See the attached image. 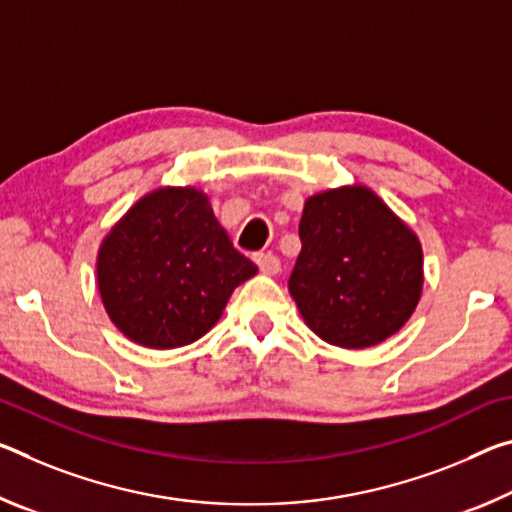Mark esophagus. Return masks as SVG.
Listing matches in <instances>:
<instances>
[{
  "label": "esophagus",
  "instance_id": "34e87169",
  "mask_svg": "<svg viewBox=\"0 0 512 512\" xmlns=\"http://www.w3.org/2000/svg\"><path fill=\"white\" fill-rule=\"evenodd\" d=\"M255 264L259 266V271L266 273V275H275L280 271V259L271 255V253H257Z\"/></svg>",
  "mask_w": 512,
  "mask_h": 512
}]
</instances>
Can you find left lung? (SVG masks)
Returning <instances> with one entry per match:
<instances>
[{
    "instance_id": "8db88e82",
    "label": "left lung",
    "mask_w": 512,
    "mask_h": 512,
    "mask_svg": "<svg viewBox=\"0 0 512 512\" xmlns=\"http://www.w3.org/2000/svg\"><path fill=\"white\" fill-rule=\"evenodd\" d=\"M289 294L323 342L367 348L399 332L421 298L417 234L367 186L305 200Z\"/></svg>"
}]
</instances>
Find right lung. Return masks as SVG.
Listing matches in <instances>:
<instances>
[{"mask_svg": "<svg viewBox=\"0 0 512 512\" xmlns=\"http://www.w3.org/2000/svg\"><path fill=\"white\" fill-rule=\"evenodd\" d=\"M255 273L193 186L143 196L97 253V289L113 326L159 351L212 330L232 291Z\"/></svg>", "mask_w": 512, "mask_h": 512, "instance_id": "right-lung-1", "label": "right lung"}]
</instances>
